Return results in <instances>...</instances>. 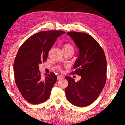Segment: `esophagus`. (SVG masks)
Listing matches in <instances>:
<instances>
[{
  "label": "esophagus",
  "instance_id": "obj_1",
  "mask_svg": "<svg viewBox=\"0 0 125 125\" xmlns=\"http://www.w3.org/2000/svg\"><path fill=\"white\" fill-rule=\"evenodd\" d=\"M63 77H62V75H58L57 76V79L58 80H59V79H62Z\"/></svg>",
  "mask_w": 125,
  "mask_h": 125
}]
</instances>
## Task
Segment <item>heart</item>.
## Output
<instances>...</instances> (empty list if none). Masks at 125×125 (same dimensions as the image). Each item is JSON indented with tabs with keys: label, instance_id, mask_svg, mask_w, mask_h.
<instances>
[{
	"label": "heart",
	"instance_id": "1",
	"mask_svg": "<svg viewBox=\"0 0 125 125\" xmlns=\"http://www.w3.org/2000/svg\"><path fill=\"white\" fill-rule=\"evenodd\" d=\"M63 50L64 52L67 51H73L74 52L73 46L70 43H65L63 46ZM61 69H62L60 68Z\"/></svg>",
	"mask_w": 125,
	"mask_h": 125
}]
</instances>
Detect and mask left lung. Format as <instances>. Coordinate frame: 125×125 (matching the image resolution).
<instances>
[{
  "label": "left lung",
  "mask_w": 125,
  "mask_h": 125,
  "mask_svg": "<svg viewBox=\"0 0 125 125\" xmlns=\"http://www.w3.org/2000/svg\"><path fill=\"white\" fill-rule=\"evenodd\" d=\"M72 37L79 49V54L74 65L75 74L81 77L77 82L73 78L65 77L68 85L65 88L67 98L72 104L85 107L98 98L106 81V60L99 43L90 35L71 31Z\"/></svg>",
  "instance_id": "obj_1"
}]
</instances>
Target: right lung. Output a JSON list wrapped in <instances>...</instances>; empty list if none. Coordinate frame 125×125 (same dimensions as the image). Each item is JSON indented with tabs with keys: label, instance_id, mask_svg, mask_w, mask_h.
I'll return each instance as SVG.
<instances>
[{
	"label": "right lung",
	"instance_id": "obj_1",
	"mask_svg": "<svg viewBox=\"0 0 125 125\" xmlns=\"http://www.w3.org/2000/svg\"><path fill=\"white\" fill-rule=\"evenodd\" d=\"M63 31H43L29 37L20 46L14 63V78L19 90L32 104L45 102L50 98L57 75L51 72L42 78L39 64L47 60L48 52Z\"/></svg>",
	"mask_w": 125,
	"mask_h": 125
}]
</instances>
